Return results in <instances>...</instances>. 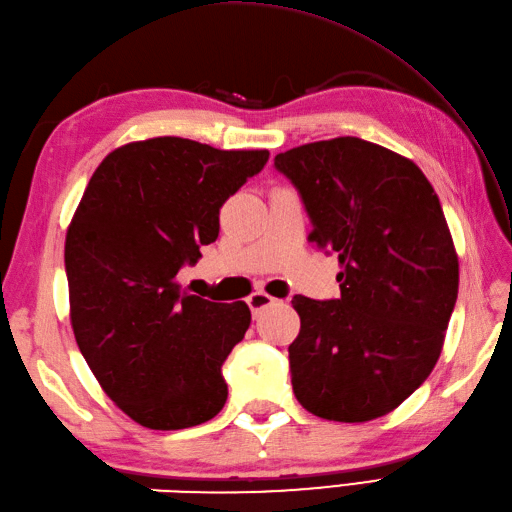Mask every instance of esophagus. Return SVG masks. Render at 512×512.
I'll return each instance as SVG.
<instances>
[{"label": "esophagus", "mask_w": 512, "mask_h": 512, "mask_svg": "<svg viewBox=\"0 0 512 512\" xmlns=\"http://www.w3.org/2000/svg\"><path fill=\"white\" fill-rule=\"evenodd\" d=\"M275 301L277 299L266 295V292H253V295L248 297V308H250V312H253V317H257L262 310L275 306Z\"/></svg>", "instance_id": "34e87169"}]
</instances>
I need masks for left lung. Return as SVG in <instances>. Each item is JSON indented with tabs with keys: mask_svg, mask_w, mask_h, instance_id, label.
I'll use <instances>...</instances> for the list:
<instances>
[{
	"mask_svg": "<svg viewBox=\"0 0 512 512\" xmlns=\"http://www.w3.org/2000/svg\"><path fill=\"white\" fill-rule=\"evenodd\" d=\"M339 255V299L292 297L301 330L288 347L292 391L325 420L385 416L416 391L458 299V255L436 191L411 160L354 136L275 156Z\"/></svg>",
	"mask_w": 512,
	"mask_h": 512,
	"instance_id": "obj_1",
	"label": "left lung"
}]
</instances>
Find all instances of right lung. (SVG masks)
<instances>
[{"mask_svg":"<svg viewBox=\"0 0 512 512\" xmlns=\"http://www.w3.org/2000/svg\"><path fill=\"white\" fill-rule=\"evenodd\" d=\"M268 151L162 136L118 147L85 189L65 237L74 339L105 394L147 429L195 427L222 411V365L244 339V301L176 284L220 233V209Z\"/></svg>","mask_w":512,"mask_h":512,"instance_id":"obj_1","label":"right lung"}]
</instances>
